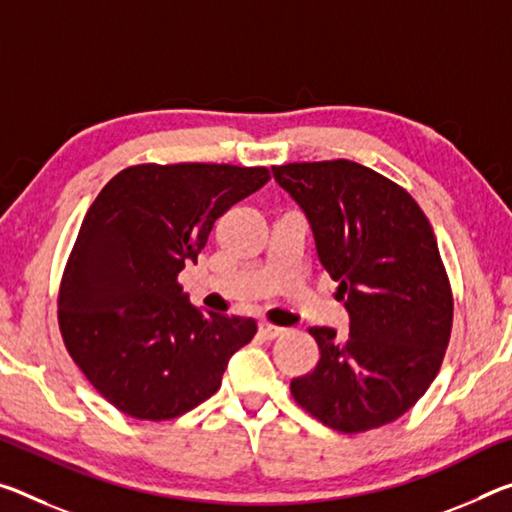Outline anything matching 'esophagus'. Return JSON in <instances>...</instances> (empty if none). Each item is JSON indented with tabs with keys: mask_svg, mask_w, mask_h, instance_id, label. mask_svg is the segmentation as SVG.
<instances>
[{
	"mask_svg": "<svg viewBox=\"0 0 512 512\" xmlns=\"http://www.w3.org/2000/svg\"><path fill=\"white\" fill-rule=\"evenodd\" d=\"M282 332H285V328L271 326V323H259V335H262L264 339H275V337H280Z\"/></svg>",
	"mask_w": 512,
	"mask_h": 512,
	"instance_id": "esophagus-1",
	"label": "esophagus"
}]
</instances>
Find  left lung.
Returning a JSON list of instances; mask_svg holds the SVG:
<instances>
[{
    "label": "left lung",
    "mask_w": 512,
    "mask_h": 512,
    "mask_svg": "<svg viewBox=\"0 0 512 512\" xmlns=\"http://www.w3.org/2000/svg\"><path fill=\"white\" fill-rule=\"evenodd\" d=\"M273 177L303 209L348 312V337L310 328L321 360L291 394L339 433L385 426L424 396L449 346L453 296L433 227L408 191L355 161L273 166Z\"/></svg>",
    "instance_id": "left-lung-1"
}]
</instances>
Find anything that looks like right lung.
I'll list each match as a JSON object with an SVG mask.
<instances>
[{"label":"right lung","instance_id":"right-lung-1","mask_svg":"<svg viewBox=\"0 0 512 512\" xmlns=\"http://www.w3.org/2000/svg\"><path fill=\"white\" fill-rule=\"evenodd\" d=\"M271 180L230 164L120 170L79 227L59 291L63 342L97 392L134 419L184 415L221 387L255 319L202 312L177 275L227 209Z\"/></svg>","mask_w":512,"mask_h":512}]
</instances>
